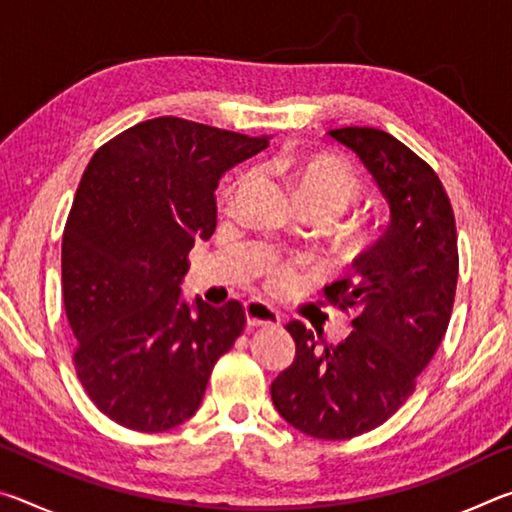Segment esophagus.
Instances as JSON below:
<instances>
[{"mask_svg":"<svg viewBox=\"0 0 512 512\" xmlns=\"http://www.w3.org/2000/svg\"><path fill=\"white\" fill-rule=\"evenodd\" d=\"M246 325L248 327H280V314L264 302H248L246 305Z\"/></svg>","mask_w":512,"mask_h":512,"instance_id":"esophagus-1","label":"esophagus"}]
</instances>
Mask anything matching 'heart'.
Here are the masks:
<instances>
[{"mask_svg":"<svg viewBox=\"0 0 512 512\" xmlns=\"http://www.w3.org/2000/svg\"><path fill=\"white\" fill-rule=\"evenodd\" d=\"M284 169L291 173L293 185H296L309 214H327L334 219L361 196V178L339 155H302V158L289 160ZM250 183H253V173H239L223 192V203L228 207L235 205L246 194ZM298 280L300 275L296 264L275 262L268 268V287L275 291H291Z\"/></svg>","mask_w":512,"mask_h":512,"instance_id":"obj_1","label":"heart"}]
</instances>
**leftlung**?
Segmentation results:
<instances>
[{
    "label": "left lung",
    "mask_w": 512,
    "mask_h": 512,
    "mask_svg": "<svg viewBox=\"0 0 512 512\" xmlns=\"http://www.w3.org/2000/svg\"><path fill=\"white\" fill-rule=\"evenodd\" d=\"M329 137L359 155L391 223L354 259V277L325 287L332 305L357 314L348 339L320 348L311 329L291 320L296 359L271 384V400L307 436L345 440L384 424L413 395L452 316L458 248L445 187L409 146L368 126Z\"/></svg>",
    "instance_id": "8db88e82"
}]
</instances>
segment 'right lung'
<instances>
[{
	"instance_id": "1",
	"label": "right lung",
	"mask_w": 512,
	"mask_h": 512,
	"mask_svg": "<svg viewBox=\"0 0 512 512\" xmlns=\"http://www.w3.org/2000/svg\"><path fill=\"white\" fill-rule=\"evenodd\" d=\"M268 146L180 117L142 121L92 155L63 232L74 368L110 420L158 433L192 418L214 363L246 327L241 302L180 300L196 239L216 228V187Z\"/></svg>"
}]
</instances>
